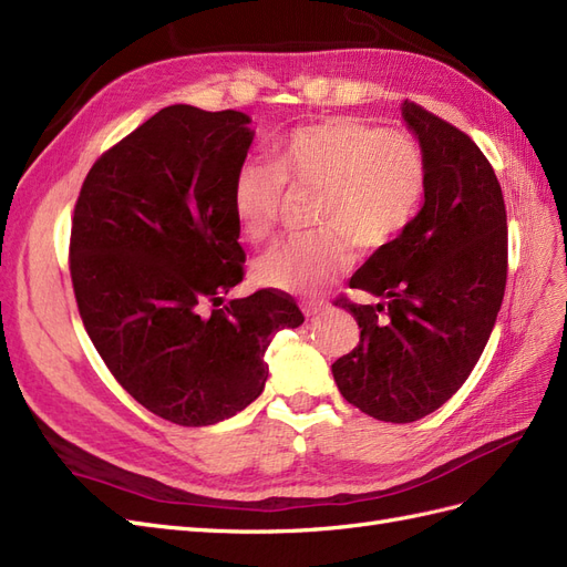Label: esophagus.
Here are the masks:
<instances>
[{"label":"esophagus","mask_w":567,"mask_h":567,"mask_svg":"<svg viewBox=\"0 0 567 567\" xmlns=\"http://www.w3.org/2000/svg\"><path fill=\"white\" fill-rule=\"evenodd\" d=\"M328 307H330V303L323 301V299H307V301H301V311L307 313V316H323V313L328 311Z\"/></svg>","instance_id":"obj_1"}]
</instances>
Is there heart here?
<instances>
[{
  "label": "heart",
  "mask_w": 567,
  "mask_h": 567,
  "mask_svg": "<svg viewBox=\"0 0 567 567\" xmlns=\"http://www.w3.org/2000/svg\"><path fill=\"white\" fill-rule=\"evenodd\" d=\"M285 182L323 188L321 231L275 246L256 278L280 292L309 295L352 266L354 241L385 249L408 231L426 194V157L410 134L359 117L299 126L272 148V163L246 159L231 182V210L241 235L264 241L278 225Z\"/></svg>",
  "instance_id": "obj_1"
}]
</instances>
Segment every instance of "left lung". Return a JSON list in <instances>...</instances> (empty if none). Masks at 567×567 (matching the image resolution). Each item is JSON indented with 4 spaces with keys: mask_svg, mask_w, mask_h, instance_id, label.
<instances>
[{
    "mask_svg": "<svg viewBox=\"0 0 567 567\" xmlns=\"http://www.w3.org/2000/svg\"><path fill=\"white\" fill-rule=\"evenodd\" d=\"M402 120L426 157V194L414 225L375 249L350 280L379 303L342 307L359 344L332 364L342 398L381 422L410 424L453 398L482 357L507 280V223L486 155L422 105Z\"/></svg>",
    "mask_w": 567,
    "mask_h": 567,
    "instance_id": "left-lung-1",
    "label": "left lung"
}]
</instances>
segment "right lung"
Returning <instances> with one entry per match:
<instances>
[{
	"instance_id": "right-lung-1",
	"label": "right lung",
	"mask_w": 567,
	"mask_h": 567,
	"mask_svg": "<svg viewBox=\"0 0 567 567\" xmlns=\"http://www.w3.org/2000/svg\"><path fill=\"white\" fill-rule=\"evenodd\" d=\"M249 122L237 110H159L95 159L71 220L85 332L126 393L179 426L251 404L275 332L303 323L297 301L270 287L220 309L244 280L231 182Z\"/></svg>"
}]
</instances>
